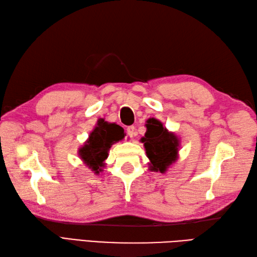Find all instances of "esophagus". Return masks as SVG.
Returning <instances> with one entry per match:
<instances>
[{
	"instance_id": "1",
	"label": "esophagus",
	"mask_w": 257,
	"mask_h": 257,
	"mask_svg": "<svg viewBox=\"0 0 257 257\" xmlns=\"http://www.w3.org/2000/svg\"><path fill=\"white\" fill-rule=\"evenodd\" d=\"M136 127L135 126H129L128 128H127V135H128V137H130V138H134L135 136H136Z\"/></svg>"
}]
</instances>
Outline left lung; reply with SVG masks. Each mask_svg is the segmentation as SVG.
<instances>
[{
    "label": "left lung",
    "instance_id": "1",
    "mask_svg": "<svg viewBox=\"0 0 257 257\" xmlns=\"http://www.w3.org/2000/svg\"><path fill=\"white\" fill-rule=\"evenodd\" d=\"M150 160V170L166 173L167 168L178 159L179 138L163 126L157 119H149L147 133L140 140Z\"/></svg>",
    "mask_w": 257,
    "mask_h": 257
}]
</instances>
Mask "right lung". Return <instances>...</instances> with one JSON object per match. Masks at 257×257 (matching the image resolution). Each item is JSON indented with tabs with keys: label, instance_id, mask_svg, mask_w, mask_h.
<instances>
[{
	"label": "right lung",
	"instance_id": "1",
	"mask_svg": "<svg viewBox=\"0 0 257 257\" xmlns=\"http://www.w3.org/2000/svg\"><path fill=\"white\" fill-rule=\"evenodd\" d=\"M123 139V129L116 123L98 120L88 140L79 149V156L94 174L103 172L108 150L114 143Z\"/></svg>",
	"mask_w": 257,
	"mask_h": 257
}]
</instances>
